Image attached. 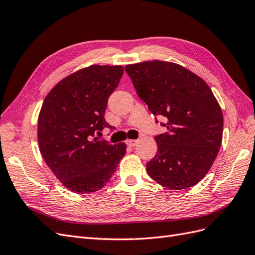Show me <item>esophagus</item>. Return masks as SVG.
I'll return each mask as SVG.
<instances>
[{"mask_svg":"<svg viewBox=\"0 0 255 255\" xmlns=\"http://www.w3.org/2000/svg\"><path fill=\"white\" fill-rule=\"evenodd\" d=\"M137 142H138V140H136V139H128V140H127V144L128 146H135Z\"/></svg>","mask_w":255,"mask_h":255,"instance_id":"obj_1","label":"esophagus"}]
</instances>
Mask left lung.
Returning <instances> with one entry per match:
<instances>
[{
	"label": "left lung",
	"instance_id": "left-lung-1",
	"mask_svg": "<svg viewBox=\"0 0 255 255\" xmlns=\"http://www.w3.org/2000/svg\"><path fill=\"white\" fill-rule=\"evenodd\" d=\"M126 71L149 111L167 119L161 126L168 130L155 136L157 152L146 172L169 189L194 186L211 169L222 141L223 116L210 86L169 61L128 65Z\"/></svg>",
	"mask_w": 255,
	"mask_h": 255
}]
</instances>
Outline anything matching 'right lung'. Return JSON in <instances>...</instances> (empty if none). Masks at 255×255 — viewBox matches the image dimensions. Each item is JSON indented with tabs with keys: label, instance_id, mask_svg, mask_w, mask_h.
Wrapping results in <instances>:
<instances>
[{
	"label": "right lung",
	"instance_id": "1",
	"mask_svg": "<svg viewBox=\"0 0 255 255\" xmlns=\"http://www.w3.org/2000/svg\"><path fill=\"white\" fill-rule=\"evenodd\" d=\"M122 75V66L92 65L61 80L43 101L38 117L40 152L54 175L76 194L103 188L127 152L125 142L95 137L112 128L104 115Z\"/></svg>",
	"mask_w": 255,
	"mask_h": 255
}]
</instances>
